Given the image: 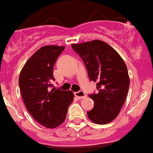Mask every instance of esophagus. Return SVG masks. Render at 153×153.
I'll return each mask as SVG.
<instances>
[{"label": "esophagus", "mask_w": 153, "mask_h": 153, "mask_svg": "<svg viewBox=\"0 0 153 153\" xmlns=\"http://www.w3.org/2000/svg\"><path fill=\"white\" fill-rule=\"evenodd\" d=\"M74 95H75V97H77L78 99H79V100H81V99H83L85 98V97H86V93H84L83 91H79V92H76L75 93H74Z\"/></svg>", "instance_id": "esophagus-1"}]
</instances>
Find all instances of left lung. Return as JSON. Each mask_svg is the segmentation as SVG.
<instances>
[{
    "instance_id": "left-lung-1",
    "label": "left lung",
    "mask_w": 153,
    "mask_h": 153,
    "mask_svg": "<svg viewBox=\"0 0 153 153\" xmlns=\"http://www.w3.org/2000/svg\"><path fill=\"white\" fill-rule=\"evenodd\" d=\"M81 56L90 80L97 82L98 93L89 95L94 106L87 112L94 123L106 124L117 118L123 106L129 87L126 65L117 51L100 40L73 44Z\"/></svg>"
}]
</instances>
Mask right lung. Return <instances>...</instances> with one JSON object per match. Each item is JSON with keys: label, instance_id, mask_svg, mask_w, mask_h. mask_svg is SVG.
I'll return each mask as SVG.
<instances>
[{"label": "right lung", "instance_id": "right-lung-1", "mask_svg": "<svg viewBox=\"0 0 153 153\" xmlns=\"http://www.w3.org/2000/svg\"><path fill=\"white\" fill-rule=\"evenodd\" d=\"M63 46L40 47L24 64L19 76V87L27 111L36 122L47 128H56L64 122L74 101L70 90L52 87L53 66L64 50Z\"/></svg>", "mask_w": 153, "mask_h": 153}]
</instances>
